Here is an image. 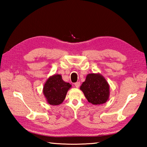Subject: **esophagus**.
<instances>
[{
    "label": "esophagus",
    "instance_id": "obj_1",
    "mask_svg": "<svg viewBox=\"0 0 147 147\" xmlns=\"http://www.w3.org/2000/svg\"><path fill=\"white\" fill-rule=\"evenodd\" d=\"M80 85V83L79 82H76L75 84H74V86H75V87H76V88H79Z\"/></svg>",
    "mask_w": 147,
    "mask_h": 147
}]
</instances>
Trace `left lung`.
Instances as JSON below:
<instances>
[{
    "label": "left lung",
    "mask_w": 147,
    "mask_h": 147,
    "mask_svg": "<svg viewBox=\"0 0 147 147\" xmlns=\"http://www.w3.org/2000/svg\"><path fill=\"white\" fill-rule=\"evenodd\" d=\"M89 102L94 105L105 103L109 96V86L106 79L100 74L91 73L87 75L85 82L80 86Z\"/></svg>",
    "instance_id": "8db88e82"
}]
</instances>
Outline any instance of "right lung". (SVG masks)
Here are the masks:
<instances>
[{
	"instance_id": "obj_1",
	"label": "right lung",
	"mask_w": 147,
	"mask_h": 147,
	"mask_svg": "<svg viewBox=\"0 0 147 147\" xmlns=\"http://www.w3.org/2000/svg\"><path fill=\"white\" fill-rule=\"evenodd\" d=\"M71 88V84L64 82L60 74H54L47 80L43 91L47 102L56 106L63 102Z\"/></svg>"
}]
</instances>
